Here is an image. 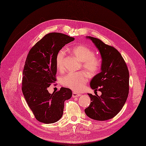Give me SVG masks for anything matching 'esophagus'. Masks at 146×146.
<instances>
[{"label": "esophagus", "mask_w": 146, "mask_h": 146, "mask_svg": "<svg viewBox=\"0 0 146 146\" xmlns=\"http://www.w3.org/2000/svg\"><path fill=\"white\" fill-rule=\"evenodd\" d=\"M80 95L81 94L79 93H76V92H73L72 94L73 98H78V97H79Z\"/></svg>", "instance_id": "obj_1"}]
</instances>
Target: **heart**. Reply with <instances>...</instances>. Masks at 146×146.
Masks as SVG:
<instances>
[{"mask_svg": "<svg viewBox=\"0 0 146 146\" xmlns=\"http://www.w3.org/2000/svg\"><path fill=\"white\" fill-rule=\"evenodd\" d=\"M72 53L82 61V67L91 76H95L100 71L101 68L100 59L95 56V52L87 46L83 44H78L70 48ZM65 50L61 49L56 55V66L59 70L64 67ZM88 74L84 72H71L61 79L63 86L74 91L82 90L88 80Z\"/></svg>", "mask_w": 146, "mask_h": 146, "instance_id": "heart-1", "label": "heart"}]
</instances>
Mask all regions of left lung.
Returning a JSON list of instances; mask_svg holds the SVG:
<instances>
[{
    "instance_id": "8db88e82",
    "label": "left lung",
    "mask_w": 146,
    "mask_h": 146,
    "mask_svg": "<svg viewBox=\"0 0 146 146\" xmlns=\"http://www.w3.org/2000/svg\"><path fill=\"white\" fill-rule=\"evenodd\" d=\"M98 48L102 58V72L92 79L90 87L102 95L88 94L91 98L85 114L93 120L105 121L114 117L127 100L129 89V73L126 64L115 48L100 40L87 36Z\"/></svg>"
}]
</instances>
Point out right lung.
Returning a JSON list of instances; mask_svg holds the SVG:
<instances>
[{"mask_svg": "<svg viewBox=\"0 0 146 146\" xmlns=\"http://www.w3.org/2000/svg\"><path fill=\"white\" fill-rule=\"evenodd\" d=\"M74 40L66 34H46L31 48L23 72L22 92L30 109L40 122L55 123L62 117L64 102L71 98L72 90L64 87L50 94L47 88L55 82L58 51Z\"/></svg>", "mask_w": 146, "mask_h": 146, "instance_id": "1", "label": "right lung"}]
</instances>
